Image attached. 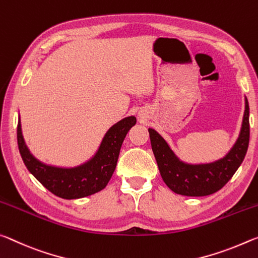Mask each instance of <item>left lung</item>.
Returning a JSON list of instances; mask_svg holds the SVG:
<instances>
[{"instance_id":"left-lung-1","label":"left lung","mask_w":258,"mask_h":258,"mask_svg":"<svg viewBox=\"0 0 258 258\" xmlns=\"http://www.w3.org/2000/svg\"><path fill=\"white\" fill-rule=\"evenodd\" d=\"M152 150L160 174L167 186L177 194L205 197L217 192L229 181L242 163L249 144V106L246 99L242 129L240 137L224 159L210 164L189 166L177 159L164 139L153 129H149Z\"/></svg>"}]
</instances>
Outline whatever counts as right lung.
Instances as JSON below:
<instances>
[{"label": "right lung", "mask_w": 258, "mask_h": 258, "mask_svg": "<svg viewBox=\"0 0 258 258\" xmlns=\"http://www.w3.org/2000/svg\"><path fill=\"white\" fill-rule=\"evenodd\" d=\"M135 124V116L125 117L114 124L105 135L96 157L73 169L45 166L34 158L25 145L20 121L17 126V141L25 166L45 188L62 199H79L99 192L106 186L115 170L122 143Z\"/></svg>", "instance_id": "obj_1"}]
</instances>
